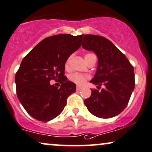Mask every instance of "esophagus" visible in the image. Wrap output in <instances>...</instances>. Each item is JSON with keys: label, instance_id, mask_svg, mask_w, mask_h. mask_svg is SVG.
<instances>
[{"label": "esophagus", "instance_id": "esophagus-1", "mask_svg": "<svg viewBox=\"0 0 152 152\" xmlns=\"http://www.w3.org/2000/svg\"><path fill=\"white\" fill-rule=\"evenodd\" d=\"M82 89V87H80V86H77V87H76V89L77 91H79V90H80V89Z\"/></svg>", "mask_w": 152, "mask_h": 152}]
</instances>
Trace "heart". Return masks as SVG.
<instances>
[{
    "instance_id": "obj_1",
    "label": "heart",
    "mask_w": 152,
    "mask_h": 152,
    "mask_svg": "<svg viewBox=\"0 0 152 152\" xmlns=\"http://www.w3.org/2000/svg\"><path fill=\"white\" fill-rule=\"evenodd\" d=\"M94 56L93 54H91V53L86 54L85 56V59H87L89 57H90V56ZM71 59H72V56H70V57L67 58L66 63H65V67H69ZM89 76L80 74V73H74V74H72L70 76V80L71 81L75 82V83L77 84V85H83V84L87 81V80L89 79Z\"/></svg>"
}]
</instances>
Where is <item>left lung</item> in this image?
Listing matches in <instances>:
<instances>
[{"label": "left lung", "instance_id": "obj_1", "mask_svg": "<svg viewBox=\"0 0 152 152\" xmlns=\"http://www.w3.org/2000/svg\"><path fill=\"white\" fill-rule=\"evenodd\" d=\"M82 47L92 50L98 57V65L91 83L101 91L91 89L85 104L91 113L101 118H110L125 109L134 89L133 66L118 48L104 37L82 35ZM101 88V87H100Z\"/></svg>", "mask_w": 152, "mask_h": 152}]
</instances>
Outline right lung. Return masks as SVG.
<instances>
[{
	"label": "right lung",
	"instance_id": "obj_1",
	"mask_svg": "<svg viewBox=\"0 0 152 152\" xmlns=\"http://www.w3.org/2000/svg\"><path fill=\"white\" fill-rule=\"evenodd\" d=\"M82 34H58L44 39L22 60L15 77L17 96L26 111L39 121H51L61 113L76 85L64 76L65 65L82 45ZM60 78V88L51 79Z\"/></svg>",
	"mask_w": 152,
	"mask_h": 152
}]
</instances>
